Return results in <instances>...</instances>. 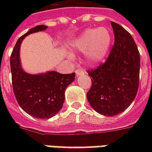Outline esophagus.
<instances>
[{"instance_id":"1","label":"esophagus","mask_w":152,"mask_h":152,"mask_svg":"<svg viewBox=\"0 0 152 152\" xmlns=\"http://www.w3.org/2000/svg\"><path fill=\"white\" fill-rule=\"evenodd\" d=\"M85 70L83 69V68H81V67H79V68H77V69L76 70V76H79V75H81V74H85Z\"/></svg>"}]
</instances>
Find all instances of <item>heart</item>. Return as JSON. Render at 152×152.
<instances>
[{
	"label": "heart",
	"mask_w": 152,
	"mask_h": 152,
	"mask_svg": "<svg viewBox=\"0 0 152 152\" xmlns=\"http://www.w3.org/2000/svg\"><path fill=\"white\" fill-rule=\"evenodd\" d=\"M112 36L104 28L88 29L73 41V49L80 52L87 51V59L90 63L101 62L108 52Z\"/></svg>",
	"instance_id": "obj_1"
}]
</instances>
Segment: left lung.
Instances as JSON below:
<instances>
[{
	"mask_svg": "<svg viewBox=\"0 0 152 152\" xmlns=\"http://www.w3.org/2000/svg\"><path fill=\"white\" fill-rule=\"evenodd\" d=\"M115 42L107 58L95 68L87 70L92 85L87 99L96 112L112 116L129 107L139 86L140 53L130 33L111 22Z\"/></svg>",
	"mask_w": 152,
	"mask_h": 152,
	"instance_id": "8db88e82",
	"label": "left lung"
}]
</instances>
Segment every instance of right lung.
<instances>
[{
  "mask_svg": "<svg viewBox=\"0 0 152 152\" xmlns=\"http://www.w3.org/2000/svg\"><path fill=\"white\" fill-rule=\"evenodd\" d=\"M46 26L38 25L18 38L10 55L12 86L16 100L21 108L37 119H49L59 112L64 102V92L75 80L76 73L61 74L49 72L30 75L23 71L19 59L22 40L28 35L43 31Z\"/></svg>",
  "mask_w": 152,
  "mask_h": 152,
  "instance_id": "add662e5",
  "label": "right lung"
}]
</instances>
